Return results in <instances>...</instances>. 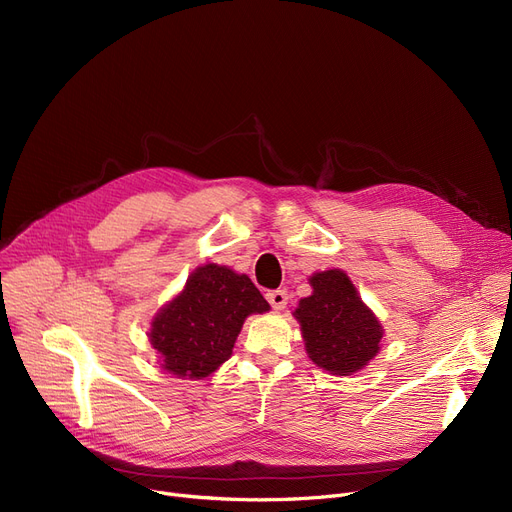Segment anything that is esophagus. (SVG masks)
Listing matches in <instances>:
<instances>
[{
	"label": "esophagus",
	"mask_w": 512,
	"mask_h": 512,
	"mask_svg": "<svg viewBox=\"0 0 512 512\" xmlns=\"http://www.w3.org/2000/svg\"><path fill=\"white\" fill-rule=\"evenodd\" d=\"M265 297H267V303H270L276 311L284 309L286 303H288V292L286 290H270L265 294Z\"/></svg>",
	"instance_id": "34e87169"
}]
</instances>
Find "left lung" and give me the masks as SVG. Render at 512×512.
Returning a JSON list of instances; mask_svg holds the SVG:
<instances>
[{"mask_svg": "<svg viewBox=\"0 0 512 512\" xmlns=\"http://www.w3.org/2000/svg\"><path fill=\"white\" fill-rule=\"evenodd\" d=\"M311 286V297L301 299L294 311L311 361L334 375L363 369L380 351V321L363 305L344 272H319L311 276Z\"/></svg>", "mask_w": 512, "mask_h": 512, "instance_id": "1", "label": "left lung"}]
</instances>
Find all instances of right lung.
Instances as JSON below:
<instances>
[{
	"label": "right lung",
	"instance_id": "right-lung-1",
	"mask_svg": "<svg viewBox=\"0 0 512 512\" xmlns=\"http://www.w3.org/2000/svg\"><path fill=\"white\" fill-rule=\"evenodd\" d=\"M267 309L249 276L209 263L195 270L178 297L157 313L149 340L164 359L161 367L178 378L199 380L232 355L247 315Z\"/></svg>",
	"mask_w": 512,
	"mask_h": 512
}]
</instances>
